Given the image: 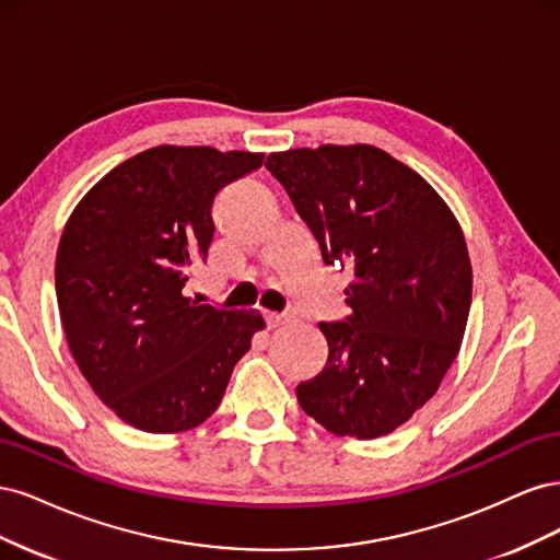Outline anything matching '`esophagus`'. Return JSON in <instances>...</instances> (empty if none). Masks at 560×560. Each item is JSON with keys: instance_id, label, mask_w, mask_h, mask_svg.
<instances>
[{"instance_id": "obj_1", "label": "esophagus", "mask_w": 560, "mask_h": 560, "mask_svg": "<svg viewBox=\"0 0 560 560\" xmlns=\"http://www.w3.org/2000/svg\"><path fill=\"white\" fill-rule=\"evenodd\" d=\"M264 317H266L268 329H276V327H280V325H284V322H287V317L278 315V313H266Z\"/></svg>"}]
</instances>
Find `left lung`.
<instances>
[{"mask_svg": "<svg viewBox=\"0 0 560 560\" xmlns=\"http://www.w3.org/2000/svg\"><path fill=\"white\" fill-rule=\"evenodd\" d=\"M317 241L352 273L350 315L319 322L329 358L296 385L336 436L397 430L436 393L463 343L471 264L460 224L409 165L371 144L290 149L266 161Z\"/></svg>", "mask_w": 560, "mask_h": 560, "instance_id": "1", "label": "left lung"}]
</instances>
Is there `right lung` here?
I'll return each instance as SVG.
<instances>
[{
  "label": "right lung",
  "instance_id": "1",
  "mask_svg": "<svg viewBox=\"0 0 560 560\" xmlns=\"http://www.w3.org/2000/svg\"><path fill=\"white\" fill-rule=\"evenodd\" d=\"M264 154L161 144L116 165L74 208L56 257L67 346L93 393L128 425L171 434L208 420L264 329L257 311L184 294L208 259L212 208Z\"/></svg>",
  "mask_w": 560,
  "mask_h": 560
}]
</instances>
